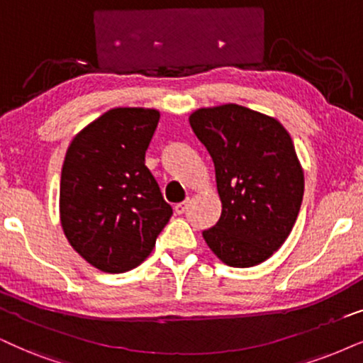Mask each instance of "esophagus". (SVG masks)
I'll use <instances>...</instances> for the list:
<instances>
[{"mask_svg": "<svg viewBox=\"0 0 363 363\" xmlns=\"http://www.w3.org/2000/svg\"><path fill=\"white\" fill-rule=\"evenodd\" d=\"M186 209H187V201H184V203H179V204L174 206V213L179 214V216L184 214Z\"/></svg>", "mask_w": 363, "mask_h": 363, "instance_id": "1", "label": "esophagus"}]
</instances>
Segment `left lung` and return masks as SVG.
Returning a JSON list of instances; mask_svg holds the SVG:
<instances>
[{
	"label": "left lung",
	"instance_id": "8db88e82",
	"mask_svg": "<svg viewBox=\"0 0 363 363\" xmlns=\"http://www.w3.org/2000/svg\"><path fill=\"white\" fill-rule=\"evenodd\" d=\"M189 123L213 157L223 206L204 241L233 268L263 263L290 236L303 201L290 134L278 118L236 104L197 108Z\"/></svg>",
	"mask_w": 363,
	"mask_h": 363
}]
</instances>
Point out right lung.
<instances>
[{
    "instance_id": "1",
    "label": "right lung",
    "mask_w": 363,
    "mask_h": 363,
    "mask_svg": "<svg viewBox=\"0 0 363 363\" xmlns=\"http://www.w3.org/2000/svg\"><path fill=\"white\" fill-rule=\"evenodd\" d=\"M160 112L118 107L73 137L60 179V223L73 250L105 273H125L152 253L172 216L145 166Z\"/></svg>"
}]
</instances>
